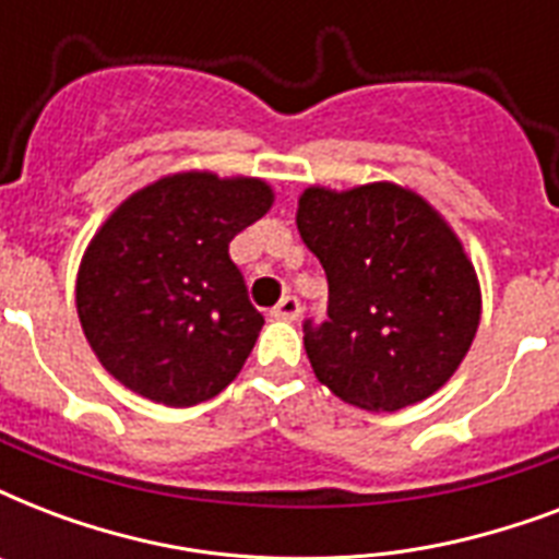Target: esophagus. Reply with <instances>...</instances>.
I'll return each mask as SVG.
<instances>
[{
  "instance_id": "1",
  "label": "esophagus",
  "mask_w": 559,
  "mask_h": 559,
  "mask_svg": "<svg viewBox=\"0 0 559 559\" xmlns=\"http://www.w3.org/2000/svg\"><path fill=\"white\" fill-rule=\"evenodd\" d=\"M272 319H278V322H296L298 316H301V301L296 296H284L278 305L270 310Z\"/></svg>"
}]
</instances>
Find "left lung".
<instances>
[{
    "mask_svg": "<svg viewBox=\"0 0 559 559\" xmlns=\"http://www.w3.org/2000/svg\"><path fill=\"white\" fill-rule=\"evenodd\" d=\"M296 223L328 275V322H305L319 382L368 412L441 389L481 322L476 270L450 223L394 182L307 188Z\"/></svg>",
    "mask_w": 559,
    "mask_h": 559,
    "instance_id": "8db88e82",
    "label": "left lung"
}]
</instances>
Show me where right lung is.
Instances as JSON below:
<instances>
[{
    "label": "right lung",
    "mask_w": 559,
    "mask_h": 559,
    "mask_svg": "<svg viewBox=\"0 0 559 559\" xmlns=\"http://www.w3.org/2000/svg\"><path fill=\"white\" fill-rule=\"evenodd\" d=\"M272 200L263 179L188 170L109 214L83 252L74 305L90 348L121 385L186 408L240 373L263 316L228 243Z\"/></svg>",
    "instance_id": "1"
}]
</instances>
